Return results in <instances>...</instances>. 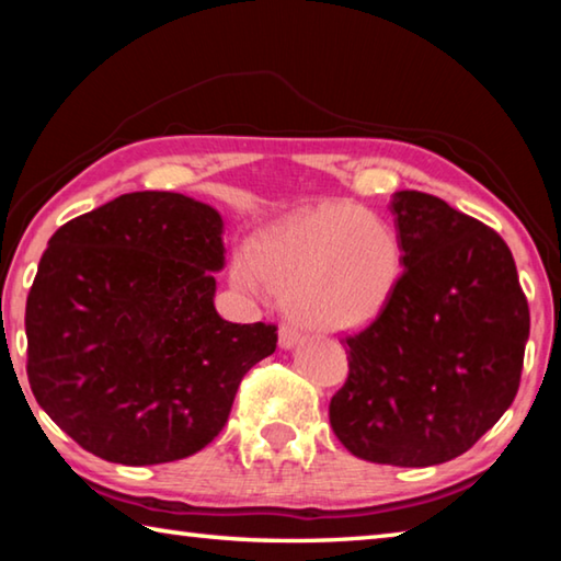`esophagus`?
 <instances>
[{
    "label": "esophagus",
    "mask_w": 561,
    "mask_h": 561,
    "mask_svg": "<svg viewBox=\"0 0 561 561\" xmlns=\"http://www.w3.org/2000/svg\"><path fill=\"white\" fill-rule=\"evenodd\" d=\"M299 341H301L299 329H294V327H289V324H282V327H279V346H282V348L297 346Z\"/></svg>",
    "instance_id": "1"
}]
</instances>
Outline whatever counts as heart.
<instances>
[{
  "label": "heart",
  "instance_id": "1",
  "mask_svg": "<svg viewBox=\"0 0 561 561\" xmlns=\"http://www.w3.org/2000/svg\"><path fill=\"white\" fill-rule=\"evenodd\" d=\"M403 274L393 227L348 203H327L272 225L232 262L237 289L262 287L314 331L368 327L388 307Z\"/></svg>",
  "mask_w": 561,
  "mask_h": 561
}]
</instances>
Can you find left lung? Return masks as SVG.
Returning <instances> with one entry per match:
<instances>
[{"label":"left lung","instance_id":"obj_1","mask_svg":"<svg viewBox=\"0 0 561 561\" xmlns=\"http://www.w3.org/2000/svg\"><path fill=\"white\" fill-rule=\"evenodd\" d=\"M391 213L401 282L346 336L348 378L329 421L360 460L428 468L470 450L515 401L529 307L492 227L417 190L396 193Z\"/></svg>","mask_w":561,"mask_h":561}]
</instances>
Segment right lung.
I'll use <instances>...</instances> for the list:
<instances>
[{
  "label": "right lung",
  "instance_id": "add662e5",
  "mask_svg": "<svg viewBox=\"0 0 561 561\" xmlns=\"http://www.w3.org/2000/svg\"><path fill=\"white\" fill-rule=\"evenodd\" d=\"M222 217L180 193H128L51 234L26 297V376L46 415L99 458L158 465L225 428L274 324L215 309Z\"/></svg>",
  "mask_w": 561,
  "mask_h": 561
}]
</instances>
